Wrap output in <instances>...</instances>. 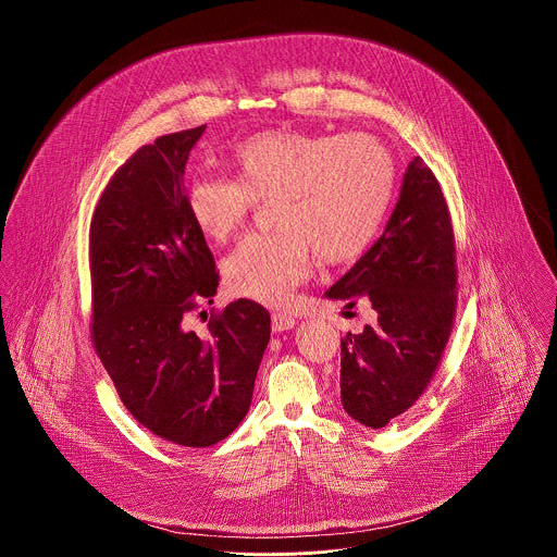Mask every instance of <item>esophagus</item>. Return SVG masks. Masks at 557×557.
<instances>
[{"mask_svg":"<svg viewBox=\"0 0 557 557\" xmlns=\"http://www.w3.org/2000/svg\"><path fill=\"white\" fill-rule=\"evenodd\" d=\"M296 325V319L287 313H274L272 315V330L274 332H285V330H292Z\"/></svg>","mask_w":557,"mask_h":557,"instance_id":"obj_1","label":"esophagus"}]
</instances>
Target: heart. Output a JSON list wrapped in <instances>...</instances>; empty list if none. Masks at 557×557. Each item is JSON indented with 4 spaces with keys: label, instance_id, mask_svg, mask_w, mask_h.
<instances>
[{
    "label": "heart",
    "instance_id": "1",
    "mask_svg": "<svg viewBox=\"0 0 557 557\" xmlns=\"http://www.w3.org/2000/svg\"><path fill=\"white\" fill-rule=\"evenodd\" d=\"M230 162L238 180L195 175L186 212L203 238L223 244L257 201H274L278 232L242 239L223 263L234 296L272 307L309 278L315 252L330 265L362 255L395 193L393 154L367 133L263 131L239 141Z\"/></svg>",
    "mask_w": 557,
    "mask_h": 557
}]
</instances>
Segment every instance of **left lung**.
Here are the masks:
<instances>
[{
  "mask_svg": "<svg viewBox=\"0 0 557 557\" xmlns=\"http://www.w3.org/2000/svg\"><path fill=\"white\" fill-rule=\"evenodd\" d=\"M455 234L437 177L407 164L384 234L325 296L373 307L375 321L341 341V400L371 429L407 411L431 382L457 307Z\"/></svg>",
  "mask_w": 557,
  "mask_h": 557,
  "instance_id": "1",
  "label": "left lung"
}]
</instances>
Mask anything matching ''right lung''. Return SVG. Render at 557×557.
<instances>
[{"label": "right lung", "mask_w": 557, "mask_h": 557, "mask_svg": "<svg viewBox=\"0 0 557 557\" xmlns=\"http://www.w3.org/2000/svg\"><path fill=\"white\" fill-rule=\"evenodd\" d=\"M203 131L139 148L107 184L89 227L96 354L126 409L154 435L188 448L234 433L270 341V313L244 298L212 315L206 334L186 323L199 305L214 302L219 287L184 193L186 160Z\"/></svg>", "instance_id": "add662e5"}]
</instances>
